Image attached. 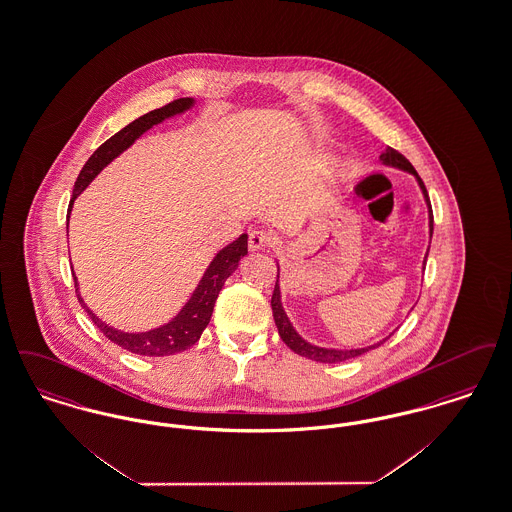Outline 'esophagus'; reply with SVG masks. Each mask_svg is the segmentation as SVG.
I'll return each instance as SVG.
<instances>
[{
  "instance_id": "34e87169",
  "label": "esophagus",
  "mask_w": 512,
  "mask_h": 512,
  "mask_svg": "<svg viewBox=\"0 0 512 512\" xmlns=\"http://www.w3.org/2000/svg\"><path fill=\"white\" fill-rule=\"evenodd\" d=\"M272 244H274V236L267 230H251L249 232V249L251 251L267 249Z\"/></svg>"
}]
</instances>
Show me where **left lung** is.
Segmentation results:
<instances>
[{
  "label": "left lung",
  "mask_w": 512,
  "mask_h": 512,
  "mask_svg": "<svg viewBox=\"0 0 512 512\" xmlns=\"http://www.w3.org/2000/svg\"><path fill=\"white\" fill-rule=\"evenodd\" d=\"M380 161L388 167H395L399 171L411 172L422 195H424V201H426V207H428V232H430V240H432V234H434V215H432V205H430V197L426 192V186L422 182V178L416 174L413 165L395 149L386 147V151L380 155ZM428 251H430V245H428ZM428 251H426V257H428ZM426 257H424V263H422V270L426 268ZM278 278H280V267H278ZM270 307H272V317L276 322V328H278V334L282 341L292 349L293 353L301 355V357H307L311 361H317V363H341V361H349V359H355V357H361L368 353L370 349H376L378 345H382L384 341H378V343H372V345H366V347H351V349H334V347H320L315 343H309L305 338L299 336V332L293 328L290 318L286 315L284 307H282V293H280V284L276 280V286H274V293H272V299H270Z\"/></svg>",
  "instance_id": "obj_1"
}]
</instances>
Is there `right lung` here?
Wrapping results in <instances>:
<instances>
[{"label":"right lung","mask_w":512,"mask_h":512,"mask_svg":"<svg viewBox=\"0 0 512 512\" xmlns=\"http://www.w3.org/2000/svg\"><path fill=\"white\" fill-rule=\"evenodd\" d=\"M194 105V98L174 99L169 105H165L161 109H153L146 115H142L140 119L130 122L128 126L119 130L115 136H111L105 144H101L94 151V155L86 161V165L82 167V171L74 182L69 215H71V209H73L74 199L82 194L88 188V184L98 176L99 172L103 171L113 159H117L122 151H126L144 132L153 128L155 124H161V122L167 121L171 117L182 115V113L190 111ZM245 255H247V234H242L232 244L222 247L219 253L213 257L211 265L201 276L192 297L176 313V317L171 318L167 324H161V326L151 328L147 332H122L119 328H113V326L105 324L101 318L96 317V313H92L88 309V305L84 303V299L80 297L78 280H76L73 272L74 288H76V295H78V301H80L82 309L88 313V317L94 320V324L103 332V336L107 340L117 343L122 349L130 351V353H136V355L167 357V355L186 351L188 347H192L195 341L201 338L203 330L207 328V324L211 320L215 301L219 297L226 278L238 268Z\"/></svg>","instance_id":"right-lung-1"}]
</instances>
